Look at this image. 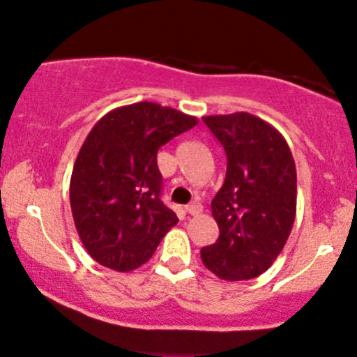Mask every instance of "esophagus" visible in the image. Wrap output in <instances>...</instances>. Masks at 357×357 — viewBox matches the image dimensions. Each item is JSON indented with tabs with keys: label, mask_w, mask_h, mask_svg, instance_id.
Here are the masks:
<instances>
[{
	"label": "esophagus",
	"mask_w": 357,
	"mask_h": 357,
	"mask_svg": "<svg viewBox=\"0 0 357 357\" xmlns=\"http://www.w3.org/2000/svg\"><path fill=\"white\" fill-rule=\"evenodd\" d=\"M201 210H203V208H201V204L199 203H190V204H187L185 206V211L189 215H197V213H201Z\"/></svg>",
	"instance_id": "esophagus-1"
}]
</instances>
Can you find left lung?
Segmentation results:
<instances>
[{
  "label": "left lung",
  "mask_w": 357,
  "mask_h": 357,
  "mask_svg": "<svg viewBox=\"0 0 357 357\" xmlns=\"http://www.w3.org/2000/svg\"><path fill=\"white\" fill-rule=\"evenodd\" d=\"M224 146L227 174L211 201L218 239L201 260L225 281L266 273L287 245L297 213V170L284 137L250 112L204 116Z\"/></svg>",
  "instance_id": "left-lung-1"
}]
</instances>
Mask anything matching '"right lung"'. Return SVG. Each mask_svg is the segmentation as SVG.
I'll use <instances>...</instances> for the list:
<instances>
[{
  "label": "right lung",
  "mask_w": 357,
  "mask_h": 357,
  "mask_svg": "<svg viewBox=\"0 0 357 357\" xmlns=\"http://www.w3.org/2000/svg\"><path fill=\"white\" fill-rule=\"evenodd\" d=\"M196 125L194 116L154 102L112 109L95 123L69 185L74 225L95 262L137 269L177 224L160 197L158 149Z\"/></svg>",
  "instance_id": "right-lung-1"
}]
</instances>
